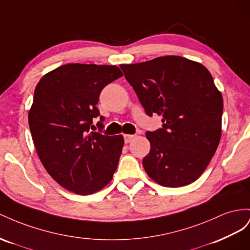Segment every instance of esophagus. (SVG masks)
<instances>
[{
	"label": "esophagus",
	"instance_id": "obj_1",
	"mask_svg": "<svg viewBox=\"0 0 250 250\" xmlns=\"http://www.w3.org/2000/svg\"><path fill=\"white\" fill-rule=\"evenodd\" d=\"M134 137H135V135H131V134L124 135V138H125V144H129V142H131Z\"/></svg>",
	"mask_w": 250,
	"mask_h": 250
}]
</instances>
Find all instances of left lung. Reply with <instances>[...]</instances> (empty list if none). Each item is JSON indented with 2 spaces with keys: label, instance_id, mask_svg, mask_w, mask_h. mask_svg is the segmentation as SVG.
Listing matches in <instances>:
<instances>
[{
  "label": "left lung",
  "instance_id": "obj_1",
  "mask_svg": "<svg viewBox=\"0 0 250 250\" xmlns=\"http://www.w3.org/2000/svg\"><path fill=\"white\" fill-rule=\"evenodd\" d=\"M120 68L147 115L162 116V127L146 133L151 144L142 160L146 174L167 188L196 181L221 138L223 98L209 71L175 55Z\"/></svg>",
  "mask_w": 250,
  "mask_h": 250
}]
</instances>
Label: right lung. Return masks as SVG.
Returning <instances> with one entry per match:
<instances>
[{
  "label": "right lung",
  "mask_w": 250,
  "mask_h": 250,
  "mask_svg": "<svg viewBox=\"0 0 250 250\" xmlns=\"http://www.w3.org/2000/svg\"><path fill=\"white\" fill-rule=\"evenodd\" d=\"M121 76L116 66L68 63L42 76L35 88L28 114L35 149L48 174L77 195L101 190L117 168L124 137L91 129L101 114L102 90Z\"/></svg>",
  "instance_id": "obj_1"
}]
</instances>
